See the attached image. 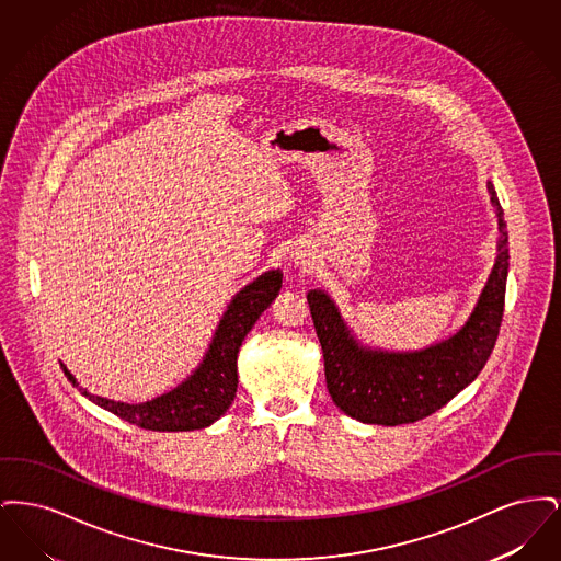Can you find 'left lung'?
Instances as JSON below:
<instances>
[{
    "label": "left lung",
    "mask_w": 561,
    "mask_h": 561,
    "mask_svg": "<svg viewBox=\"0 0 561 561\" xmlns=\"http://www.w3.org/2000/svg\"><path fill=\"white\" fill-rule=\"evenodd\" d=\"M488 193L499 220L496 261L469 320L450 339L421 351L364 347L328 294H307L330 398L351 419L385 427L416 423L446 405L483 370L499 339L508 273L505 214L492 183Z\"/></svg>",
    "instance_id": "left-lung-1"
}]
</instances>
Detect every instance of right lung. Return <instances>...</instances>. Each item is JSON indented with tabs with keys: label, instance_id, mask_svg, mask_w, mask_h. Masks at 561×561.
<instances>
[{
	"label": "right lung",
	"instance_id": "obj_1",
	"mask_svg": "<svg viewBox=\"0 0 561 561\" xmlns=\"http://www.w3.org/2000/svg\"><path fill=\"white\" fill-rule=\"evenodd\" d=\"M282 288V271L271 268L233 296L214 332L204 362L170 393L145 403H124L90 396L76 376L60 364L65 376L80 387L88 400L99 403L115 416L149 431H193L210 427L231 405L238 391V353L241 341Z\"/></svg>",
	"mask_w": 561,
	"mask_h": 561
}]
</instances>
